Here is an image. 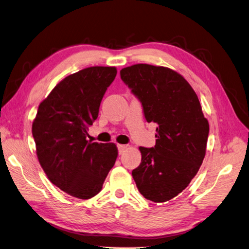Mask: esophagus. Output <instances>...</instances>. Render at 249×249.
<instances>
[{"instance_id":"1","label":"esophagus","mask_w":249,"mask_h":249,"mask_svg":"<svg viewBox=\"0 0 249 249\" xmlns=\"http://www.w3.org/2000/svg\"><path fill=\"white\" fill-rule=\"evenodd\" d=\"M117 147H118V153L120 154V155H122L123 153H124V151L126 150V145H124V144H118Z\"/></svg>"}]
</instances>
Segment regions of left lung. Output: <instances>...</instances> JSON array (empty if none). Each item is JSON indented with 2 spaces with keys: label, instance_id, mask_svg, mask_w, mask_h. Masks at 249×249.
<instances>
[{
  "label": "left lung",
  "instance_id": "left-lung-1",
  "mask_svg": "<svg viewBox=\"0 0 249 249\" xmlns=\"http://www.w3.org/2000/svg\"><path fill=\"white\" fill-rule=\"evenodd\" d=\"M120 76L140 99L146 122L158 124L155 146H139L141 163L132 176L145 199L166 202L185 190L198 173L210 124L196 92L178 72L136 64L120 70Z\"/></svg>",
  "mask_w": 249,
  "mask_h": 249
}]
</instances>
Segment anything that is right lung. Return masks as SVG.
I'll use <instances>...</instances> for the list:
<instances>
[{
  "label": "right lung",
  "instance_id": "right-lung-1",
  "mask_svg": "<svg viewBox=\"0 0 249 249\" xmlns=\"http://www.w3.org/2000/svg\"><path fill=\"white\" fill-rule=\"evenodd\" d=\"M116 74L115 67L95 66L65 77L39 104L33 120L39 164L51 182L72 197L97 195L115 164V143L91 142L87 136Z\"/></svg>",
  "mask_w": 249,
  "mask_h": 249
}]
</instances>
